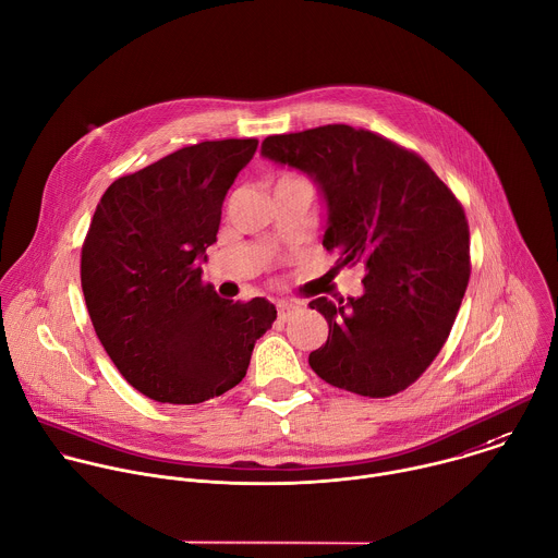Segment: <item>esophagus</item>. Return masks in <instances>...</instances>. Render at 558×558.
Returning a JSON list of instances; mask_svg holds the SVG:
<instances>
[{"label": "esophagus", "mask_w": 558, "mask_h": 558, "mask_svg": "<svg viewBox=\"0 0 558 558\" xmlns=\"http://www.w3.org/2000/svg\"><path fill=\"white\" fill-rule=\"evenodd\" d=\"M300 308H302V306H300L298 302H280V304H278V315H280L282 319H289V317L295 315Z\"/></svg>", "instance_id": "34e87169"}]
</instances>
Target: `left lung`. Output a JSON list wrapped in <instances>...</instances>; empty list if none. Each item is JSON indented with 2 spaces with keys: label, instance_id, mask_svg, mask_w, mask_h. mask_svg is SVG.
<instances>
[{
  "label": "left lung",
  "instance_id": "8db88e82",
  "mask_svg": "<svg viewBox=\"0 0 558 558\" xmlns=\"http://www.w3.org/2000/svg\"><path fill=\"white\" fill-rule=\"evenodd\" d=\"M263 155L319 183L332 269H367L361 298L311 300L328 322L326 343L308 354L313 373L369 399L403 392L442 350L469 284L462 204L421 155L367 129L269 135Z\"/></svg>",
  "mask_w": 558,
  "mask_h": 558
}]
</instances>
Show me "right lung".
Instances as JSON below:
<instances>
[{
  "instance_id": "right-lung-1",
  "label": "right lung",
  "mask_w": 558,
  "mask_h": 558,
  "mask_svg": "<svg viewBox=\"0 0 558 558\" xmlns=\"http://www.w3.org/2000/svg\"><path fill=\"white\" fill-rule=\"evenodd\" d=\"M256 137L183 146L118 177L96 206L81 252L94 330L144 397L197 405L239 386L276 306L223 300L202 280L221 206Z\"/></svg>"
}]
</instances>
